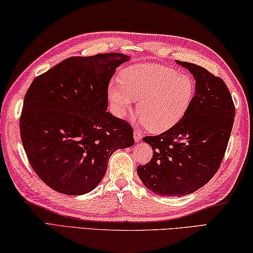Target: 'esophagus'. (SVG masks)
I'll return each mask as SVG.
<instances>
[{"mask_svg": "<svg viewBox=\"0 0 253 253\" xmlns=\"http://www.w3.org/2000/svg\"><path fill=\"white\" fill-rule=\"evenodd\" d=\"M133 138H135V141H140L141 140V133H140V131L139 130H137V129H135V131H133Z\"/></svg>", "mask_w": 253, "mask_h": 253, "instance_id": "esophagus-1", "label": "esophagus"}]
</instances>
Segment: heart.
Listing matches in <instances>:
<instances>
[{
    "instance_id": "heart-1",
    "label": "heart",
    "mask_w": 253,
    "mask_h": 253,
    "mask_svg": "<svg viewBox=\"0 0 253 253\" xmlns=\"http://www.w3.org/2000/svg\"><path fill=\"white\" fill-rule=\"evenodd\" d=\"M114 114L124 117L138 99L137 112L152 131H164L180 121L189 107L195 84L190 76L158 64H137L124 69L120 84L109 87Z\"/></svg>"
}]
</instances>
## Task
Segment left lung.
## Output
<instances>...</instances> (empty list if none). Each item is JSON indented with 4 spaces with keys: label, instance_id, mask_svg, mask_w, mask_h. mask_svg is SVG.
Segmentation results:
<instances>
[{
    "label": "left lung",
    "instance_id": "obj_1",
    "mask_svg": "<svg viewBox=\"0 0 253 253\" xmlns=\"http://www.w3.org/2000/svg\"><path fill=\"white\" fill-rule=\"evenodd\" d=\"M196 79V93L180 121L158 136L142 140L153 149L152 159L137 168L149 190L164 197L195 192L215 175L224 159L235 118L227 85L208 69L177 61Z\"/></svg>",
    "mask_w": 253,
    "mask_h": 253
}]
</instances>
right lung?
I'll use <instances>...</instances> for the list:
<instances>
[{"label": "right lung", "instance_id": "add662e5", "mask_svg": "<svg viewBox=\"0 0 253 253\" xmlns=\"http://www.w3.org/2000/svg\"><path fill=\"white\" fill-rule=\"evenodd\" d=\"M121 53L66 58L34 79L24 99L20 137L31 168L53 190L84 195L99 185L112 153L133 146L130 124L107 112Z\"/></svg>", "mask_w": 253, "mask_h": 253}]
</instances>
